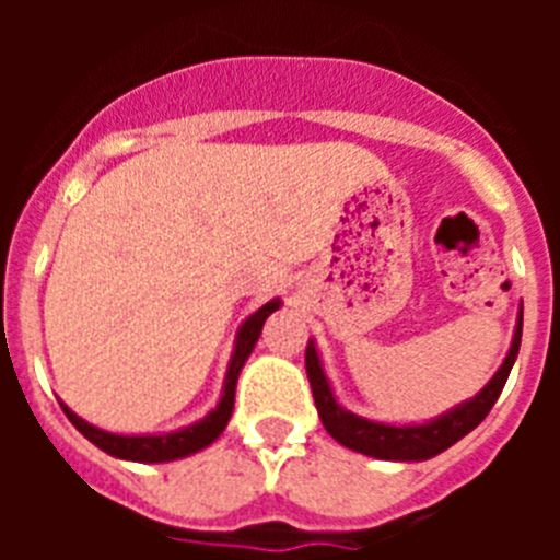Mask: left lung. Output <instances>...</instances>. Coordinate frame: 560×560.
Returning <instances> with one entry per match:
<instances>
[{
	"label": "left lung",
	"instance_id": "8db88e82",
	"mask_svg": "<svg viewBox=\"0 0 560 560\" xmlns=\"http://www.w3.org/2000/svg\"><path fill=\"white\" fill-rule=\"evenodd\" d=\"M518 345H522V314H518V325L516 334H513L511 350H508V359L502 361L497 375L485 384L482 393L468 400V404H459L457 409L446 412L443 418L423 423V427H387V423H373V420L359 418V415L341 409L336 404L334 393H330V384L325 378L314 345H308V350H305V370H308L311 389H314L316 412L323 418V427L328 429L330 438L339 440L341 446L353 448V452L368 454V457L412 463V459H429L434 454L446 452L448 446H454L457 440H463L465 434L482 423L485 415L491 412L497 398L502 395L504 381L511 375L513 361L518 355Z\"/></svg>",
	"mask_w": 560,
	"mask_h": 560
}]
</instances>
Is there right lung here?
<instances>
[{"label": "right lung", "mask_w": 560, "mask_h": 560, "mask_svg": "<svg viewBox=\"0 0 560 560\" xmlns=\"http://www.w3.org/2000/svg\"><path fill=\"white\" fill-rule=\"evenodd\" d=\"M277 308H280V300H271V303H266L264 308L255 311V314L241 325V330H237V341H235V353H232L230 370H226L224 395H221L219 407L212 409L205 420L182 429V432L148 434V438H126V434H112L92 427V423L78 418V415L72 412V409L63 407V404L61 409L67 412V418L72 420V427H75L83 438L92 440L97 448H103V452L112 454V457L133 459V463H171V459H179V457H187V454L201 452V448L210 446L212 440L219 438V434L226 429V423H230L232 407H235L237 375H241V368L246 364L252 350H255V341L257 336H260V330H264V323L269 319L271 311Z\"/></svg>", "instance_id": "1"}]
</instances>
